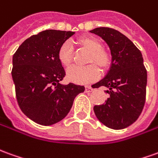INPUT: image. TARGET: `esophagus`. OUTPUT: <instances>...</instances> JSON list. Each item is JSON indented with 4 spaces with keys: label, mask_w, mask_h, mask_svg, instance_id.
I'll list each match as a JSON object with an SVG mask.
<instances>
[{
    "label": "esophagus",
    "mask_w": 158,
    "mask_h": 158,
    "mask_svg": "<svg viewBox=\"0 0 158 158\" xmlns=\"http://www.w3.org/2000/svg\"><path fill=\"white\" fill-rule=\"evenodd\" d=\"M93 90V88L90 86V85H87L85 86V91L86 92H90V91H92Z\"/></svg>",
    "instance_id": "1"
}]
</instances>
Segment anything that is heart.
I'll use <instances>...</instances> for the list:
<instances>
[{"mask_svg": "<svg viewBox=\"0 0 158 158\" xmlns=\"http://www.w3.org/2000/svg\"><path fill=\"white\" fill-rule=\"evenodd\" d=\"M81 48L89 51L85 67H73L68 71L69 80L77 84H88L96 81L99 78L100 71L109 69L112 63V56L109 51L102 48V44L98 38L93 37H82L77 41ZM58 60L65 68H69L73 60V50L69 42H64L58 49ZM92 63H95L92 64Z\"/></svg>", "mask_w": 158, "mask_h": 158, "instance_id": "obj_1", "label": "heart"}]
</instances>
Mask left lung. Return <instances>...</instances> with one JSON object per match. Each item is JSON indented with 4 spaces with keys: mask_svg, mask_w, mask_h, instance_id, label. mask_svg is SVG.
Returning a JSON list of instances; mask_svg holds the SVG:
<instances>
[{
    "mask_svg": "<svg viewBox=\"0 0 158 158\" xmlns=\"http://www.w3.org/2000/svg\"><path fill=\"white\" fill-rule=\"evenodd\" d=\"M110 46L112 56L110 70L93 88L108 87L110 97L103 104L94 106L99 121L112 129L132 125L140 115L146 96L147 71L140 50L122 33L113 28L98 27L90 31Z\"/></svg>",
    "mask_w": 158,
    "mask_h": 158,
    "instance_id": "1",
    "label": "left lung"
}]
</instances>
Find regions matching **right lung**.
I'll return each instance as SVG.
<instances>
[{
  "instance_id": "add662e5",
  "label": "right lung",
  "mask_w": 158,
  "mask_h": 158,
  "mask_svg": "<svg viewBox=\"0 0 158 158\" xmlns=\"http://www.w3.org/2000/svg\"><path fill=\"white\" fill-rule=\"evenodd\" d=\"M73 31L46 30L22 44L13 56L12 77L18 104L31 121L43 126L67 116L73 100L85 86L61 85L66 75L58 60V49Z\"/></svg>"
}]
</instances>
